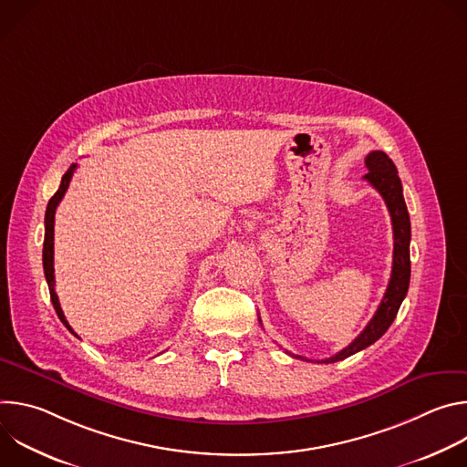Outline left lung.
Wrapping results in <instances>:
<instances>
[{
    "instance_id": "1",
    "label": "left lung",
    "mask_w": 467,
    "mask_h": 467,
    "mask_svg": "<svg viewBox=\"0 0 467 467\" xmlns=\"http://www.w3.org/2000/svg\"><path fill=\"white\" fill-rule=\"evenodd\" d=\"M366 168H368V173L364 175V179L382 195L388 213L391 216V227H393L391 275H389V283L384 292V297L375 316L366 325V328L346 349H342L335 357L317 360L325 364L344 360L375 344L393 323L399 312V306H401L410 285V216L403 197L401 179L397 175L395 164L384 151H371L366 157ZM296 358H303V357H296Z\"/></svg>"
}]
</instances>
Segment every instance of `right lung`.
<instances>
[{
	"mask_svg": "<svg viewBox=\"0 0 467 467\" xmlns=\"http://www.w3.org/2000/svg\"><path fill=\"white\" fill-rule=\"evenodd\" d=\"M76 168H78V164H72V166L68 168V171H66V173L62 175V181H60L58 190H57L55 195L49 199L47 209H46V218H44L46 233H44V251H42L44 275H46V281H47V286H49V296H51L53 308H55L58 319L64 323L66 328H68V330L72 332V335H76V332H74V328L70 327V323L66 321L64 312H62L60 303H58V297H57V294H55V275H53V274H55V268H53V227H55V211H57V207H58V203H60V199L64 197L66 190H68V186H70V181H72V175H74ZM76 337H78V335H76Z\"/></svg>",
	"mask_w": 467,
	"mask_h": 467,
	"instance_id": "add662e5",
	"label": "right lung"
}]
</instances>
